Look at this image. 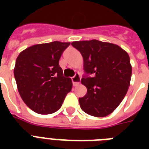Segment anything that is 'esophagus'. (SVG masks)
I'll list each match as a JSON object with an SVG mask.
<instances>
[{"instance_id": "34e87169", "label": "esophagus", "mask_w": 149, "mask_h": 149, "mask_svg": "<svg viewBox=\"0 0 149 149\" xmlns=\"http://www.w3.org/2000/svg\"><path fill=\"white\" fill-rule=\"evenodd\" d=\"M80 76H79V73H76L75 74L74 77H72V84H73V86H77V85H79V83H80Z\"/></svg>"}]
</instances>
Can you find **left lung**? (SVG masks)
Segmentation results:
<instances>
[{"label": "left lung", "mask_w": 149, "mask_h": 149, "mask_svg": "<svg viewBox=\"0 0 149 149\" xmlns=\"http://www.w3.org/2000/svg\"><path fill=\"white\" fill-rule=\"evenodd\" d=\"M71 45L84 58L85 74L81 83L87 93L79 98L80 107L94 117L109 115L122 101L130 86L132 68L128 54L118 45L96 39Z\"/></svg>", "instance_id": "left-lung-1"}]
</instances>
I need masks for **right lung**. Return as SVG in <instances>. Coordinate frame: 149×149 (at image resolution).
<instances>
[{"mask_svg":"<svg viewBox=\"0 0 149 149\" xmlns=\"http://www.w3.org/2000/svg\"><path fill=\"white\" fill-rule=\"evenodd\" d=\"M70 42H52L29 47L18 55L14 75L17 90L29 108L49 114L60 108L72 89V81L63 76L58 62Z\"/></svg>","mask_w":149,"mask_h":149,"instance_id":"1","label":"right lung"}]
</instances>
